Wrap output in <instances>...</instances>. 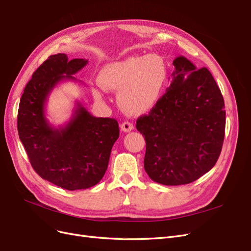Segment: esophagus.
Listing matches in <instances>:
<instances>
[{"mask_svg":"<svg viewBox=\"0 0 251 251\" xmlns=\"http://www.w3.org/2000/svg\"><path fill=\"white\" fill-rule=\"evenodd\" d=\"M133 128H134V126L131 123H127V121H126V123H123L120 125V130L125 132V133L131 132Z\"/></svg>","mask_w":251,"mask_h":251,"instance_id":"34e87169","label":"esophagus"}]
</instances>
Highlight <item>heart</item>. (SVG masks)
<instances>
[{"label": "heart", "instance_id": "obj_1", "mask_svg": "<svg viewBox=\"0 0 251 251\" xmlns=\"http://www.w3.org/2000/svg\"><path fill=\"white\" fill-rule=\"evenodd\" d=\"M169 77V68L158 54L127 57L104 66L98 82L104 90L118 93L119 107L130 115L148 113L160 100ZM96 98L100 92L93 90Z\"/></svg>", "mask_w": 251, "mask_h": 251}]
</instances>
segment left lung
<instances>
[{
	"mask_svg": "<svg viewBox=\"0 0 251 251\" xmlns=\"http://www.w3.org/2000/svg\"><path fill=\"white\" fill-rule=\"evenodd\" d=\"M171 86L136 127L146 139L144 170L163 185H183L209 172L221 154L224 100L206 68L174 59Z\"/></svg>",
	"mask_w": 251,
	"mask_h": 251,
	"instance_id": "1",
	"label": "left lung"
}]
</instances>
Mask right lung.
<instances>
[{
  "instance_id": "obj_1",
  "label": "right lung",
  "mask_w": 251,
  "mask_h": 251,
  "mask_svg": "<svg viewBox=\"0 0 251 251\" xmlns=\"http://www.w3.org/2000/svg\"><path fill=\"white\" fill-rule=\"evenodd\" d=\"M88 64L68 60L65 53L51 55L26 85L18 113L19 137L33 170L51 183L68 191L86 189L100 182L108 169L113 144L119 137L117 120L95 117L76 101L70 120L53 126L46 117L51 91Z\"/></svg>"
}]
</instances>
